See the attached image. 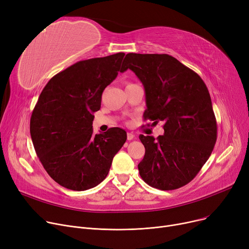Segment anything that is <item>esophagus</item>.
<instances>
[{
	"instance_id": "obj_1",
	"label": "esophagus",
	"mask_w": 249,
	"mask_h": 249,
	"mask_svg": "<svg viewBox=\"0 0 249 249\" xmlns=\"http://www.w3.org/2000/svg\"><path fill=\"white\" fill-rule=\"evenodd\" d=\"M134 137H135V135L132 132H128L127 133V139L128 140H132V139H134Z\"/></svg>"
}]
</instances>
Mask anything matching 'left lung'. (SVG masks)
Instances as JSON below:
<instances>
[{
  "label": "left lung",
  "instance_id": "8db88e82",
  "mask_svg": "<svg viewBox=\"0 0 249 249\" xmlns=\"http://www.w3.org/2000/svg\"><path fill=\"white\" fill-rule=\"evenodd\" d=\"M122 70H131L145 89V120L163 124L158 138L140 134L145 154L138 164L142 179L162 191L184 187L213 151L217 123L209 90L201 78L168 54L128 53Z\"/></svg>",
  "mask_w": 249,
  "mask_h": 249
}]
</instances>
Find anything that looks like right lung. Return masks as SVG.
<instances>
[{"label":"right lung","mask_w":249,"mask_h":249,"mask_svg":"<svg viewBox=\"0 0 249 249\" xmlns=\"http://www.w3.org/2000/svg\"><path fill=\"white\" fill-rule=\"evenodd\" d=\"M125 53L78 61L46 84L30 119L33 145L47 174L60 186L86 191L106 178L127 139L121 128L94 134L102 94L123 72Z\"/></svg>","instance_id":"obj_1"}]
</instances>
